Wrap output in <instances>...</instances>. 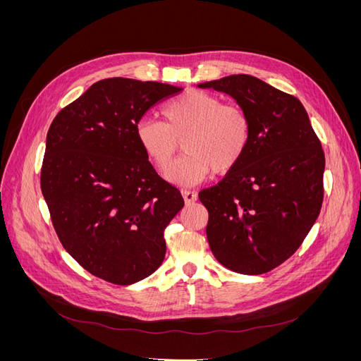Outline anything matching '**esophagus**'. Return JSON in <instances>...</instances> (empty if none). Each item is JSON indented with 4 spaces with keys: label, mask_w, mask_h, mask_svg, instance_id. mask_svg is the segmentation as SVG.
I'll return each instance as SVG.
<instances>
[{
    "label": "esophagus",
    "mask_w": 361,
    "mask_h": 361,
    "mask_svg": "<svg viewBox=\"0 0 361 361\" xmlns=\"http://www.w3.org/2000/svg\"><path fill=\"white\" fill-rule=\"evenodd\" d=\"M182 195H183V200H185V203H187V204H191V203H194L195 200H197V194L192 192V191H188V190H183Z\"/></svg>",
    "instance_id": "34e87169"
}]
</instances>
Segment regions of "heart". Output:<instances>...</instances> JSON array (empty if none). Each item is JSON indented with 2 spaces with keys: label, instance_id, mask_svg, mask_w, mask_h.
I'll return each instance as SVG.
<instances>
[{
  "label": "heart",
  "instance_id": "b5f03b06",
  "mask_svg": "<svg viewBox=\"0 0 361 361\" xmlns=\"http://www.w3.org/2000/svg\"><path fill=\"white\" fill-rule=\"evenodd\" d=\"M167 122L143 117L135 137L146 158L158 170H166L185 138L187 156L166 171V178L183 187L197 185L215 174H227L238 167L251 140V122L239 105L224 104L221 97L202 90H190L164 106Z\"/></svg>",
  "mask_w": 361,
  "mask_h": 361
}]
</instances>
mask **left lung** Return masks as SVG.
I'll use <instances>...</instances> for the list:
<instances>
[{
  "label": "left lung",
  "mask_w": 361,
  "mask_h": 361,
  "mask_svg": "<svg viewBox=\"0 0 361 361\" xmlns=\"http://www.w3.org/2000/svg\"><path fill=\"white\" fill-rule=\"evenodd\" d=\"M199 87L232 96L251 122L243 161L199 194L209 212L207 241L226 268L264 274L298 250L321 212V141L297 97L256 76L231 75Z\"/></svg>",
  "instance_id": "left-lung-1"
}]
</instances>
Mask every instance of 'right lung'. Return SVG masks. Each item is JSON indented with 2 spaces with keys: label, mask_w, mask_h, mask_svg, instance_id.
Wrapping results in <instances>:
<instances>
[{
  "label": "right lung",
  "mask_w": 361,
  "mask_h": 361,
  "mask_svg": "<svg viewBox=\"0 0 361 361\" xmlns=\"http://www.w3.org/2000/svg\"><path fill=\"white\" fill-rule=\"evenodd\" d=\"M180 87L108 78L94 82L52 120L40 187L60 243L105 281L133 285L166 256L164 231L182 207L141 150L135 126Z\"/></svg>",
  "instance_id": "right-lung-1"
}]
</instances>
